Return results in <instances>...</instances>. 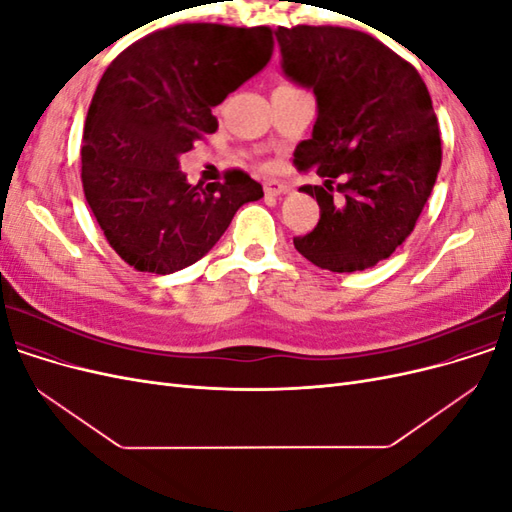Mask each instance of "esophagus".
I'll list each match as a JSON object with an SVG mask.
<instances>
[{
    "instance_id": "1",
    "label": "esophagus",
    "mask_w": 512,
    "mask_h": 512,
    "mask_svg": "<svg viewBox=\"0 0 512 512\" xmlns=\"http://www.w3.org/2000/svg\"><path fill=\"white\" fill-rule=\"evenodd\" d=\"M284 192H288V183H284L280 179H267L265 181V194L267 196H280Z\"/></svg>"
}]
</instances>
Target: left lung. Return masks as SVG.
Segmentation results:
<instances>
[{
	"instance_id": "obj_1",
	"label": "left lung",
	"mask_w": 512,
	"mask_h": 512,
	"mask_svg": "<svg viewBox=\"0 0 512 512\" xmlns=\"http://www.w3.org/2000/svg\"><path fill=\"white\" fill-rule=\"evenodd\" d=\"M275 36L286 76L318 102L294 166L324 179L301 188L316 196L320 220L294 247L320 269L365 271L410 237L436 183L442 143L427 85L410 61L356 29L297 25Z\"/></svg>"
}]
</instances>
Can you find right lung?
Returning a JSON list of instances; mask_svg holds the SVG:
<instances>
[{"instance_id":"obj_1","label":"right lung","mask_w":512,"mask_h":512,"mask_svg":"<svg viewBox=\"0 0 512 512\" xmlns=\"http://www.w3.org/2000/svg\"><path fill=\"white\" fill-rule=\"evenodd\" d=\"M271 55V27L181 23L136 40L102 74L85 119L83 192L106 241L136 271L194 265L241 205L262 198L243 170L188 183L179 156L218 130L211 108Z\"/></svg>"}]
</instances>
